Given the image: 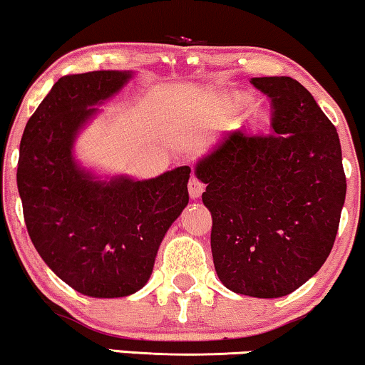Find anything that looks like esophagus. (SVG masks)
I'll list each match as a JSON object with an SVG mask.
<instances>
[{
  "label": "esophagus",
  "instance_id": "34e87169",
  "mask_svg": "<svg viewBox=\"0 0 365 365\" xmlns=\"http://www.w3.org/2000/svg\"><path fill=\"white\" fill-rule=\"evenodd\" d=\"M204 190H205L204 183H202L200 180H198L195 175H193V177L190 178V182H188V193H190V197L198 198L202 195V192H204Z\"/></svg>",
  "mask_w": 365,
  "mask_h": 365
}]
</instances>
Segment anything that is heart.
<instances>
[{
	"mask_svg": "<svg viewBox=\"0 0 365 365\" xmlns=\"http://www.w3.org/2000/svg\"><path fill=\"white\" fill-rule=\"evenodd\" d=\"M249 104H251V98H249L247 94H242V92H237V94H234L232 98H230V108L234 110H242L244 108H247Z\"/></svg>",
	"mask_w": 365,
	"mask_h": 365,
	"instance_id": "1",
	"label": "heart"
}]
</instances>
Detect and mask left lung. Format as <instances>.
I'll list each match as a JSON object with an SVG mask.
<instances>
[{"mask_svg":"<svg viewBox=\"0 0 365 365\" xmlns=\"http://www.w3.org/2000/svg\"><path fill=\"white\" fill-rule=\"evenodd\" d=\"M271 99V135L224 136L195 175L212 214L210 247L225 288L286 297L334 247L347 182L336 129L292 77H252Z\"/></svg>","mask_w":365,"mask_h":365,"instance_id":"8db88e82","label":"left lung"}]
</instances>
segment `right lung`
Here are the masks:
<instances>
[{"label":"right lung","instance_id":"1","mask_svg":"<svg viewBox=\"0 0 365 365\" xmlns=\"http://www.w3.org/2000/svg\"><path fill=\"white\" fill-rule=\"evenodd\" d=\"M133 72L60 77L26 123L16 183L30 239L76 292L121 298L148 283L165 234L188 204L190 167L150 180H101L73 158V141Z\"/></svg>","mask_w":365,"mask_h":365}]
</instances>
